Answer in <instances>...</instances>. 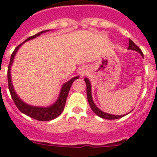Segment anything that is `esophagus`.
<instances>
[{"label": "esophagus", "mask_w": 157, "mask_h": 157, "mask_svg": "<svg viewBox=\"0 0 157 157\" xmlns=\"http://www.w3.org/2000/svg\"><path fill=\"white\" fill-rule=\"evenodd\" d=\"M86 73V70H85V68H82V69H81V70H80V74H81L82 76L84 75Z\"/></svg>", "instance_id": "esophagus-1"}]
</instances>
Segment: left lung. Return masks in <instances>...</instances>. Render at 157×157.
<instances>
[{
	"instance_id": "8db88e82",
	"label": "left lung",
	"mask_w": 157,
	"mask_h": 157,
	"mask_svg": "<svg viewBox=\"0 0 157 157\" xmlns=\"http://www.w3.org/2000/svg\"><path fill=\"white\" fill-rule=\"evenodd\" d=\"M127 49L129 50H134L136 51L137 52H138L139 54H141V56L143 57L144 55L141 52V50L139 48V47L137 46L134 43V41L132 40L129 39V47ZM86 82V94H87V99H88V102L90 104V106L91 109L93 110V112L95 113L97 116H98L99 117L103 118V119H106V120H116V119H120V118L123 117L125 115H120V116H118V115H113V114H109V113H107V112H103L101 111V109L98 108L97 105H95V103L94 102V100H93L92 97V86H91L90 81L89 80L88 78H84ZM127 115V114H126Z\"/></svg>"
}]
</instances>
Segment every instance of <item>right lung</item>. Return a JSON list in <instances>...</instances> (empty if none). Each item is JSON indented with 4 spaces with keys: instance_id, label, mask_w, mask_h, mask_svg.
Returning a JSON list of instances; mask_svg holds the SVG:
<instances>
[{
    "instance_id": "obj_1",
    "label": "right lung",
    "mask_w": 157,
    "mask_h": 157,
    "mask_svg": "<svg viewBox=\"0 0 157 157\" xmlns=\"http://www.w3.org/2000/svg\"><path fill=\"white\" fill-rule=\"evenodd\" d=\"M51 31V30H43V31L39 32L36 34L35 35L29 37L27 39L25 40L23 43H21L20 45H18L14 52H12V56H11L10 63L8 65V89L10 91L11 96L12 98L13 99V101L16 104V107H17L19 110L23 113V114L27 115V116H30V117L33 118L34 120H39V121H49L52 120L55 118L58 117L59 115L61 114L63 112V109H64L65 103H66V100L68 95L69 90H70L71 86L72 83L75 80L78 79L79 76L77 75L75 77H73L71 78L69 81L66 82L62 85L60 91H59V96H58L56 101L54 102L52 105H49V106H34V105H29V104L26 103L25 101H23L21 98H19L18 94H16L15 89H14L13 84H12V75H11V68L13 64L14 59L16 55V52H18L19 48L27 41H30L32 39H34L37 37H39L41 34L43 33H46V32Z\"/></svg>"
}]
</instances>
